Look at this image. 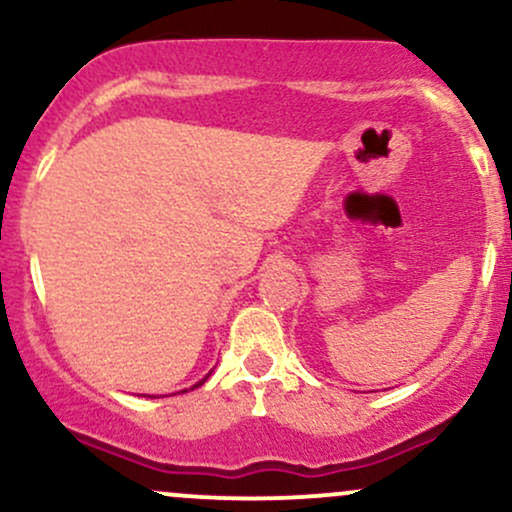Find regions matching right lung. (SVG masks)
<instances>
[{
  "label": "right lung",
  "mask_w": 512,
  "mask_h": 512,
  "mask_svg": "<svg viewBox=\"0 0 512 512\" xmlns=\"http://www.w3.org/2000/svg\"><path fill=\"white\" fill-rule=\"evenodd\" d=\"M207 378H209V375H207ZM207 378H204V380H207ZM204 380H199V383H197L195 387H199V385H204ZM195 387H192V390H195Z\"/></svg>",
  "instance_id": "1"
}]
</instances>
